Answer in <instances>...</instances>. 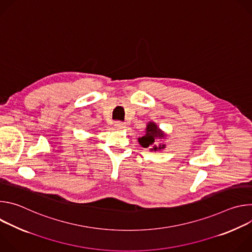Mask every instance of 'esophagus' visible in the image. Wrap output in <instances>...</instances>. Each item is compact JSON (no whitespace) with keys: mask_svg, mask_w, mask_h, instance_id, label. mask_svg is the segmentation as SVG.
<instances>
[{"mask_svg":"<svg viewBox=\"0 0 252 252\" xmlns=\"http://www.w3.org/2000/svg\"><path fill=\"white\" fill-rule=\"evenodd\" d=\"M125 126H126V125H125V123H123V122H116V123H115V127H116L117 129H123Z\"/></svg>","mask_w":252,"mask_h":252,"instance_id":"esophagus-1","label":"esophagus"}]
</instances>
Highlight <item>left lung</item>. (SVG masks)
Wrapping results in <instances>:
<instances>
[{
    "instance_id": "obj_1",
    "label": "left lung",
    "mask_w": 252,
    "mask_h": 252,
    "mask_svg": "<svg viewBox=\"0 0 252 252\" xmlns=\"http://www.w3.org/2000/svg\"><path fill=\"white\" fill-rule=\"evenodd\" d=\"M165 134L164 132L157 126V124H155L154 122H150L147 125V128H146V134L138 138V142L139 145L142 148H151L152 152H158L160 150H163L165 148L164 143H159L158 146L155 145V140L159 138H164Z\"/></svg>"
}]
</instances>
